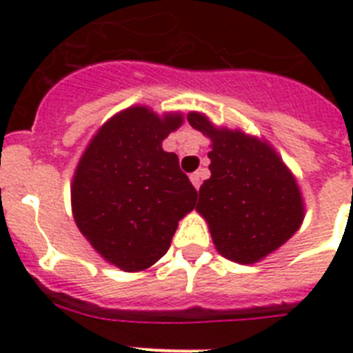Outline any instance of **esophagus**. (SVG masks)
Listing matches in <instances>:
<instances>
[{"label":"esophagus","mask_w":353,"mask_h":353,"mask_svg":"<svg viewBox=\"0 0 353 353\" xmlns=\"http://www.w3.org/2000/svg\"><path fill=\"white\" fill-rule=\"evenodd\" d=\"M190 181H192L194 187L199 188V185H201V172H194V174H190Z\"/></svg>","instance_id":"obj_1"}]
</instances>
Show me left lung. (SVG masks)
Segmentation results:
<instances>
[{
  "label": "left lung",
  "mask_w": 353,
  "mask_h": 353,
  "mask_svg": "<svg viewBox=\"0 0 353 353\" xmlns=\"http://www.w3.org/2000/svg\"><path fill=\"white\" fill-rule=\"evenodd\" d=\"M188 122L212 141L210 177L199 188V214L221 256L256 263L295 234L304 201L295 177L265 141L216 128L201 113Z\"/></svg>",
  "instance_id": "left-lung-1"
}]
</instances>
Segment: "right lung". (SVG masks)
Segmentation results:
<instances>
[{
	"instance_id": "add662e5",
	"label": "right lung",
	"mask_w": 353,
	"mask_h": 353,
	"mask_svg": "<svg viewBox=\"0 0 353 353\" xmlns=\"http://www.w3.org/2000/svg\"><path fill=\"white\" fill-rule=\"evenodd\" d=\"M181 122V113L128 108L95 133L79 161L71 187L77 227L122 271H143L165 256L177 221L196 207L198 192L177 155L161 146Z\"/></svg>"
}]
</instances>
